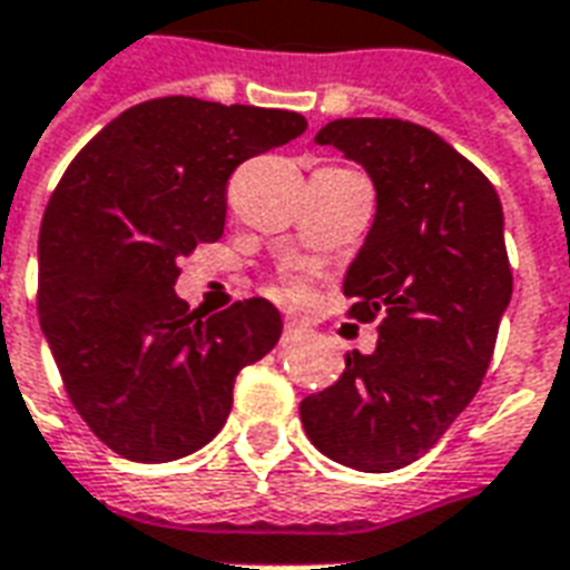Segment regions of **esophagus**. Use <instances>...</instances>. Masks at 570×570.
<instances>
[{"mask_svg":"<svg viewBox=\"0 0 570 570\" xmlns=\"http://www.w3.org/2000/svg\"><path fill=\"white\" fill-rule=\"evenodd\" d=\"M307 328L298 326V323H286L284 326V335H281V344H293V341H298L302 335H305Z\"/></svg>","mask_w":570,"mask_h":570,"instance_id":"obj_1","label":"esophagus"}]
</instances>
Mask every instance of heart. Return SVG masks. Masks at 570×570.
<instances>
[{"mask_svg": "<svg viewBox=\"0 0 570 570\" xmlns=\"http://www.w3.org/2000/svg\"><path fill=\"white\" fill-rule=\"evenodd\" d=\"M277 296L284 298V302H307L311 298V284H307L305 274H284L281 277V284H277Z\"/></svg>", "mask_w": 570, "mask_h": 570, "instance_id": "1", "label": "heart"}]
</instances>
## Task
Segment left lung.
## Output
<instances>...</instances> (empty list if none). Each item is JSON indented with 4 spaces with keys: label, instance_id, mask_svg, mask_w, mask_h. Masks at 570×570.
<instances>
[{
    "label": "left lung",
    "instance_id": "obj_1",
    "mask_svg": "<svg viewBox=\"0 0 570 570\" xmlns=\"http://www.w3.org/2000/svg\"><path fill=\"white\" fill-rule=\"evenodd\" d=\"M374 180L377 214L344 277L347 317L377 320V350L302 402L320 453L395 471L441 441L478 395L513 293L495 187L425 126L347 117L317 132Z\"/></svg>",
    "mask_w": 570,
    "mask_h": 570
}]
</instances>
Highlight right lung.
Returning <instances> with one entry per match:
<instances>
[{
	"label": "right lung",
	"instance_id": "obj_1",
	"mask_svg": "<svg viewBox=\"0 0 570 570\" xmlns=\"http://www.w3.org/2000/svg\"><path fill=\"white\" fill-rule=\"evenodd\" d=\"M305 129L296 111L150 99L92 135L50 193L38 320L69 402L114 453H196L226 423L238 371L281 338L272 302L205 317L175 281L180 256L223 235L232 171Z\"/></svg>",
	"mask_w": 570,
	"mask_h": 570
}]
</instances>
